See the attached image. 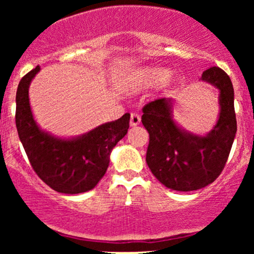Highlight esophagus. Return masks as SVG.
<instances>
[{"label": "esophagus", "instance_id": "1", "mask_svg": "<svg viewBox=\"0 0 254 254\" xmlns=\"http://www.w3.org/2000/svg\"><path fill=\"white\" fill-rule=\"evenodd\" d=\"M139 123H141V117H139V115H137V113H131V117H130L131 127H137V125H139Z\"/></svg>", "mask_w": 254, "mask_h": 254}]
</instances>
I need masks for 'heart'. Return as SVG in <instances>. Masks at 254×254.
I'll list each match as a JSON object with an SVG mask.
<instances>
[{
    "label": "heart",
    "mask_w": 254,
    "mask_h": 254,
    "mask_svg": "<svg viewBox=\"0 0 254 254\" xmlns=\"http://www.w3.org/2000/svg\"><path fill=\"white\" fill-rule=\"evenodd\" d=\"M170 76L171 70L164 66H142L129 72L122 81L121 87L125 92L138 93L161 84H178L180 82V77Z\"/></svg>",
    "instance_id": "b5f03b06"
}]
</instances>
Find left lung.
Instances as JSON below:
<instances>
[{"instance_id": "8db88e82", "label": "left lung", "mask_w": 254, "mask_h": 254, "mask_svg": "<svg viewBox=\"0 0 254 254\" xmlns=\"http://www.w3.org/2000/svg\"><path fill=\"white\" fill-rule=\"evenodd\" d=\"M200 81L218 89L216 124L206 133L186 130L174 118V99L162 98L145 105L142 124L149 132L148 167L166 188L199 190L220 176L237 133L234 88L222 69L212 66Z\"/></svg>"}]
</instances>
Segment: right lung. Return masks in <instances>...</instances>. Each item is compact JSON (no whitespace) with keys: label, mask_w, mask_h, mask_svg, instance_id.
<instances>
[{"label":"right lung","mask_w":254,"mask_h":254,"mask_svg":"<svg viewBox=\"0 0 254 254\" xmlns=\"http://www.w3.org/2000/svg\"><path fill=\"white\" fill-rule=\"evenodd\" d=\"M39 71L38 65L17 86L15 123L20 141L34 172L55 191L76 194L92 190L106 173L111 151L127 135L130 115L82 135H54L38 125L31 109L28 89Z\"/></svg>","instance_id":"1"}]
</instances>
